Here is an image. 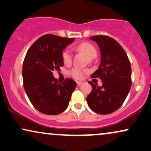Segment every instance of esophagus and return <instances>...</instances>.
<instances>
[{
  "mask_svg": "<svg viewBox=\"0 0 151 151\" xmlns=\"http://www.w3.org/2000/svg\"><path fill=\"white\" fill-rule=\"evenodd\" d=\"M77 86H80L81 84H82V82H81V81H77Z\"/></svg>",
  "mask_w": 151,
  "mask_h": 151,
  "instance_id": "34e87169",
  "label": "esophagus"
}]
</instances>
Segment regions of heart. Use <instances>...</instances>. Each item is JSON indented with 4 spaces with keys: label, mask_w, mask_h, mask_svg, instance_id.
Masks as SVG:
<instances>
[{
    "label": "heart",
    "mask_w": 151,
    "mask_h": 151,
    "mask_svg": "<svg viewBox=\"0 0 151 151\" xmlns=\"http://www.w3.org/2000/svg\"><path fill=\"white\" fill-rule=\"evenodd\" d=\"M75 50L78 52L84 53L90 60H92V59L96 58V55H97L96 48L94 47L93 45H91L89 42L81 43L79 45L76 47ZM72 52H71L70 50H66L62 53V60H63L64 63L66 65H70L72 63ZM70 74L75 79H81L83 77V74H84V71L81 70V69L77 68V67H75V68L72 69L70 71Z\"/></svg>",
    "instance_id": "heart-1"
}]
</instances>
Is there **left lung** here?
I'll list each match as a JSON object with an SVG mask.
<instances>
[{
    "instance_id": "8db88e82",
    "label": "left lung",
    "mask_w": 151,
    "mask_h": 151,
    "mask_svg": "<svg viewBox=\"0 0 151 151\" xmlns=\"http://www.w3.org/2000/svg\"><path fill=\"white\" fill-rule=\"evenodd\" d=\"M101 53L99 69L91 78H100L102 86L89 81L92 86L86 97L89 108L99 114L113 113L120 108L131 87V67L126 52L113 38L104 35L92 36Z\"/></svg>"
}]
</instances>
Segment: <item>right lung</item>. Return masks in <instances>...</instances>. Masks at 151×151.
I'll return each instance as SVG.
<instances>
[{"mask_svg": "<svg viewBox=\"0 0 151 151\" xmlns=\"http://www.w3.org/2000/svg\"><path fill=\"white\" fill-rule=\"evenodd\" d=\"M74 38L45 35L28 50L22 65L23 86L33 106L47 115L62 113L68 107L77 83L67 79L60 83L53 76L64 65L62 50Z\"/></svg>", "mask_w": 151, "mask_h": 151, "instance_id": "1", "label": "right lung"}]
</instances>
